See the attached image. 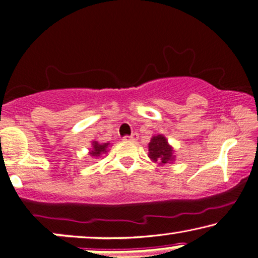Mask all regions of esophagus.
<instances>
[{
  "mask_svg": "<svg viewBox=\"0 0 258 258\" xmlns=\"http://www.w3.org/2000/svg\"><path fill=\"white\" fill-rule=\"evenodd\" d=\"M137 138H138L137 133H133V135H131V136H125V137L122 138V141H125V142H135V141H137Z\"/></svg>",
  "mask_w": 258,
  "mask_h": 258,
  "instance_id": "34e87169",
  "label": "esophagus"
}]
</instances>
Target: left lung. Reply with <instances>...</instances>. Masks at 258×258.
I'll list each match as a JSON object with an SVG mask.
<instances>
[{"instance_id": "1", "label": "left lung", "mask_w": 258, "mask_h": 258, "mask_svg": "<svg viewBox=\"0 0 258 258\" xmlns=\"http://www.w3.org/2000/svg\"><path fill=\"white\" fill-rule=\"evenodd\" d=\"M149 157L159 164L170 163L174 161V151L163 135L154 136L149 143Z\"/></svg>"}]
</instances>
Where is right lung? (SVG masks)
<instances>
[{
  "label": "right lung",
  "mask_w": 258,
  "mask_h": 258,
  "mask_svg": "<svg viewBox=\"0 0 258 258\" xmlns=\"http://www.w3.org/2000/svg\"><path fill=\"white\" fill-rule=\"evenodd\" d=\"M108 147H109V143H103V144H99L98 142H92V149L89 154L91 155L92 157H99L102 154L107 153Z\"/></svg>",
  "instance_id": "add662e5"
}]
</instances>
